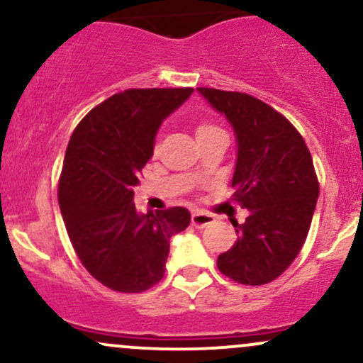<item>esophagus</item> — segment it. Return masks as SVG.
Listing matches in <instances>:
<instances>
[{
	"instance_id": "34e87169",
	"label": "esophagus",
	"mask_w": 363,
	"mask_h": 363,
	"mask_svg": "<svg viewBox=\"0 0 363 363\" xmlns=\"http://www.w3.org/2000/svg\"><path fill=\"white\" fill-rule=\"evenodd\" d=\"M213 222H215V216L210 213H203V211L196 210L193 211V215H191V223H193L196 228H205Z\"/></svg>"
}]
</instances>
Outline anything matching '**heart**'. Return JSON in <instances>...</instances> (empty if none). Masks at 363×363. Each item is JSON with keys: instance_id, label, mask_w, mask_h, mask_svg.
<instances>
[{"instance_id": "b5f03b06", "label": "heart", "mask_w": 363, "mask_h": 363, "mask_svg": "<svg viewBox=\"0 0 363 363\" xmlns=\"http://www.w3.org/2000/svg\"><path fill=\"white\" fill-rule=\"evenodd\" d=\"M210 129H216L213 126H210V124H203V126H198L196 129V135H199V133H205V131H210Z\"/></svg>"}]
</instances>
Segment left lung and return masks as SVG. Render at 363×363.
Masks as SVG:
<instances>
[{"mask_svg":"<svg viewBox=\"0 0 363 363\" xmlns=\"http://www.w3.org/2000/svg\"><path fill=\"white\" fill-rule=\"evenodd\" d=\"M234 129V199L249 210L235 223L237 240L216 266L242 285L273 281L306 242L319 198V182L306 141L268 104L247 94L198 89Z\"/></svg>","mask_w":363,"mask_h":363,"instance_id":"left-lung-1","label":"left lung"}]
</instances>
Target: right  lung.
<instances>
[{
    "mask_svg": "<svg viewBox=\"0 0 363 363\" xmlns=\"http://www.w3.org/2000/svg\"><path fill=\"white\" fill-rule=\"evenodd\" d=\"M193 89H129L99 104L73 131L57 199L73 249L95 280L140 294L164 278L170 237L191 222L186 208L136 210L135 186L160 124Z\"/></svg>",
    "mask_w": 363,
    "mask_h": 363,
    "instance_id": "right-lung-1",
    "label": "right lung"
}]
</instances>
